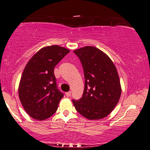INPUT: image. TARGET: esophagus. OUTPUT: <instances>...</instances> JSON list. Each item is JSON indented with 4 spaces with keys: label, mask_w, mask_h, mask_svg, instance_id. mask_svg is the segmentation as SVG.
Segmentation results:
<instances>
[{
    "label": "esophagus",
    "mask_w": 150,
    "mask_h": 150,
    "mask_svg": "<svg viewBox=\"0 0 150 150\" xmlns=\"http://www.w3.org/2000/svg\"><path fill=\"white\" fill-rule=\"evenodd\" d=\"M71 95V91H69V92H66V96L67 97H69Z\"/></svg>",
    "instance_id": "34e87169"
}]
</instances>
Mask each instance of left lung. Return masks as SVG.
I'll list each match as a JSON object with an SVG mask.
<instances>
[{
    "label": "left lung",
    "instance_id": "obj_1",
    "mask_svg": "<svg viewBox=\"0 0 150 150\" xmlns=\"http://www.w3.org/2000/svg\"><path fill=\"white\" fill-rule=\"evenodd\" d=\"M83 69L85 85L82 97L72 101L76 110L88 120L106 117L121 96L119 76L114 64L104 52L92 46L75 50Z\"/></svg>",
    "mask_w": 150,
    "mask_h": 150
}]
</instances>
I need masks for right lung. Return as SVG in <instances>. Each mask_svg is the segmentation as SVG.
I'll return each mask as SVG.
<instances>
[{
  "label": "right lung",
  "mask_w": 150,
  "mask_h": 150,
  "mask_svg": "<svg viewBox=\"0 0 150 150\" xmlns=\"http://www.w3.org/2000/svg\"><path fill=\"white\" fill-rule=\"evenodd\" d=\"M58 45L40 50L25 67L19 86V97L26 113L43 120L54 114L64 94L58 90L54 68L69 53Z\"/></svg>",
  "instance_id": "obj_1"
}]
</instances>
